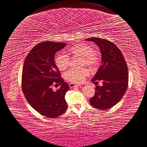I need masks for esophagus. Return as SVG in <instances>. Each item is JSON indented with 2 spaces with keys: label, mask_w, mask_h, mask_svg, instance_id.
Listing matches in <instances>:
<instances>
[{
  "label": "esophagus",
  "mask_w": 147,
  "mask_h": 147,
  "mask_svg": "<svg viewBox=\"0 0 147 147\" xmlns=\"http://www.w3.org/2000/svg\"><path fill=\"white\" fill-rule=\"evenodd\" d=\"M80 86V85H79V84H74L73 83H71V84H69V86L70 88H73V87H79Z\"/></svg>",
  "instance_id": "esophagus-1"
}]
</instances>
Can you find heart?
<instances>
[{
    "mask_svg": "<svg viewBox=\"0 0 147 147\" xmlns=\"http://www.w3.org/2000/svg\"><path fill=\"white\" fill-rule=\"evenodd\" d=\"M68 55L81 57V66L87 65L92 69L95 68L99 63V57L98 53L93 51L92 47L87 43H78L71 47L67 51V54H61L56 56L55 63L60 71L67 69L70 64V59ZM89 74L87 68L80 69L73 68L65 74V78L72 83H80Z\"/></svg>",
    "mask_w": 147,
    "mask_h": 147,
    "instance_id": "heart-1",
    "label": "heart"
}]
</instances>
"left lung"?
Returning <instances> with one entry per match:
<instances>
[{
  "instance_id": "obj_1",
  "label": "left lung",
  "mask_w": 147,
  "mask_h": 147,
  "mask_svg": "<svg viewBox=\"0 0 147 147\" xmlns=\"http://www.w3.org/2000/svg\"><path fill=\"white\" fill-rule=\"evenodd\" d=\"M93 41L101 51V65L92 79L96 85L94 95L90 99L91 105L98 109L107 110L119 102L128 86V69L120 49L112 42L98 37L87 38Z\"/></svg>"
}]
</instances>
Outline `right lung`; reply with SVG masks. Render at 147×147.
Returning <instances> with one entry per match:
<instances>
[{"label":"right lung","instance_id":"obj_1","mask_svg":"<svg viewBox=\"0 0 147 147\" xmlns=\"http://www.w3.org/2000/svg\"><path fill=\"white\" fill-rule=\"evenodd\" d=\"M66 46L63 42H41L26 57L22 73V89L27 102L41 115L56 118L66 111L65 94L69 87L64 82L54 62L57 52ZM61 85L54 91L52 86Z\"/></svg>","mask_w":147,"mask_h":147}]
</instances>
